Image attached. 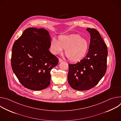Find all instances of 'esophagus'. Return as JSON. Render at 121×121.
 I'll return each mask as SVG.
<instances>
[{
	"instance_id": "obj_1",
	"label": "esophagus",
	"mask_w": 121,
	"mask_h": 121,
	"mask_svg": "<svg viewBox=\"0 0 121 121\" xmlns=\"http://www.w3.org/2000/svg\"><path fill=\"white\" fill-rule=\"evenodd\" d=\"M63 60L62 59H61V58H59V62H63Z\"/></svg>"
}]
</instances>
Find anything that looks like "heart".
Listing matches in <instances>:
<instances>
[{"instance_id": "b5f03b06", "label": "heart", "mask_w": 121, "mask_h": 121, "mask_svg": "<svg viewBox=\"0 0 121 121\" xmlns=\"http://www.w3.org/2000/svg\"><path fill=\"white\" fill-rule=\"evenodd\" d=\"M89 48L88 40L78 34L60 36L58 41L53 39L50 44L51 51L53 54H61L63 49H65V56L72 62H78L82 59L87 54Z\"/></svg>"}]
</instances>
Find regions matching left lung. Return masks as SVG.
I'll return each mask as SVG.
<instances>
[{"label": "left lung", "instance_id": "1", "mask_svg": "<svg viewBox=\"0 0 121 121\" xmlns=\"http://www.w3.org/2000/svg\"><path fill=\"white\" fill-rule=\"evenodd\" d=\"M91 42L88 53L80 62L68 64V83L74 90L87 91L99 83L107 69L106 44L95 29L87 28Z\"/></svg>", "mask_w": 121, "mask_h": 121}]
</instances>
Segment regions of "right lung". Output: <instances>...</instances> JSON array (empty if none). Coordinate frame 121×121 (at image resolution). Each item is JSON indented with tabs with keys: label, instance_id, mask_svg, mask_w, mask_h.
Segmentation results:
<instances>
[{
	"label": "right lung",
	"instance_id": "right-lung-1",
	"mask_svg": "<svg viewBox=\"0 0 121 121\" xmlns=\"http://www.w3.org/2000/svg\"><path fill=\"white\" fill-rule=\"evenodd\" d=\"M51 38L44 29L29 28L14 43L11 64L13 72L26 88L41 91L50 84L52 69L58 59L49 50Z\"/></svg>",
	"mask_w": 121,
	"mask_h": 121
}]
</instances>
